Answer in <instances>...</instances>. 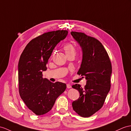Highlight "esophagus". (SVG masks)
Returning <instances> with one entry per match:
<instances>
[{
    "label": "esophagus",
    "mask_w": 131,
    "mask_h": 131,
    "mask_svg": "<svg viewBox=\"0 0 131 131\" xmlns=\"http://www.w3.org/2000/svg\"><path fill=\"white\" fill-rule=\"evenodd\" d=\"M67 88H71L72 86L70 84H67Z\"/></svg>",
    "instance_id": "obj_1"
}]
</instances>
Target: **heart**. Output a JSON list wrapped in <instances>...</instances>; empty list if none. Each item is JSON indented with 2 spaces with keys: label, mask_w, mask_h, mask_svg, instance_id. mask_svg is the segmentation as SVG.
<instances>
[{
  "label": "heart",
  "mask_w": 131,
  "mask_h": 131,
  "mask_svg": "<svg viewBox=\"0 0 131 131\" xmlns=\"http://www.w3.org/2000/svg\"><path fill=\"white\" fill-rule=\"evenodd\" d=\"M63 49L65 51L66 55L71 54H75V48L71 43H66L63 46Z\"/></svg>",
  "instance_id": "1"
}]
</instances>
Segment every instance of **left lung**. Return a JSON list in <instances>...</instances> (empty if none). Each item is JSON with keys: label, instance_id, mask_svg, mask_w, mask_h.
I'll return each instance as SVG.
<instances>
[{"label": "left lung", "instance_id": "8db88e82", "mask_svg": "<svg viewBox=\"0 0 131 131\" xmlns=\"http://www.w3.org/2000/svg\"><path fill=\"white\" fill-rule=\"evenodd\" d=\"M73 38L80 45L82 61L77 74L85 77L84 88L75 84L80 97L73 102V109L79 116L88 117L102 107L111 88L112 65L106 49L100 41L85 34L71 31Z\"/></svg>", "mask_w": 131, "mask_h": 131}]
</instances>
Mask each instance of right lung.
Here are the masks:
<instances>
[{
	"label": "right lung",
	"mask_w": 131,
	"mask_h": 131,
	"mask_svg": "<svg viewBox=\"0 0 131 131\" xmlns=\"http://www.w3.org/2000/svg\"><path fill=\"white\" fill-rule=\"evenodd\" d=\"M67 30L49 31L32 39L25 47L18 63L19 92L27 107L38 116L52 110L66 84L43 78L42 72L57 44L65 39Z\"/></svg>",
	"instance_id": "1"
}]
</instances>
